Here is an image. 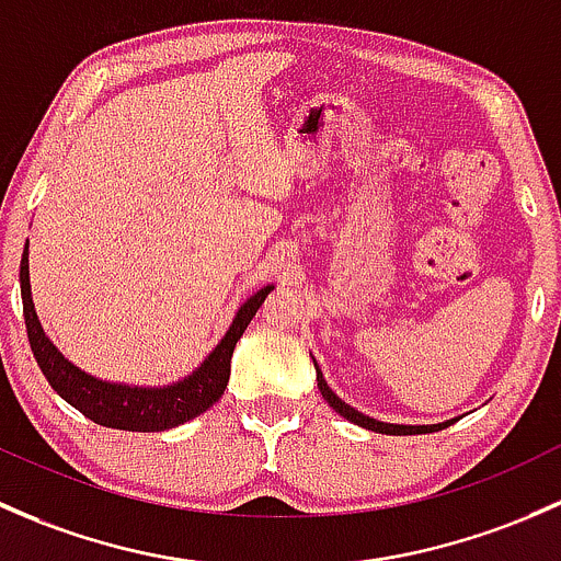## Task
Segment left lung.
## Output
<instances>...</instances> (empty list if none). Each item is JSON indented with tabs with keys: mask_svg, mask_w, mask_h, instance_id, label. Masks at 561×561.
<instances>
[{
	"mask_svg": "<svg viewBox=\"0 0 561 561\" xmlns=\"http://www.w3.org/2000/svg\"><path fill=\"white\" fill-rule=\"evenodd\" d=\"M316 380H319V391L323 400L329 402V408L337 410L343 419L354 421V424L365 426V430H373V432H380V435H426V432H437V430H446V426H451L456 419L451 421H443V424H421V426H410V424H386V421H378V419H369V415L359 413L356 408H351L348 402L340 400L337 394H334L332 389L327 386V380H323V373L319 367H316Z\"/></svg>",
	"mask_w": 561,
	"mask_h": 561,
	"instance_id": "8db88e82",
	"label": "left lung"
}]
</instances>
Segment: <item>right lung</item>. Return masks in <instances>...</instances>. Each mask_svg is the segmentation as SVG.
Returning <instances> with one entry per match:
<instances>
[{"label": "right lung", "instance_id": "obj_1", "mask_svg": "<svg viewBox=\"0 0 561 561\" xmlns=\"http://www.w3.org/2000/svg\"><path fill=\"white\" fill-rule=\"evenodd\" d=\"M275 286H264L253 294L251 299L240 305L232 327L221 337V343L210 351L205 362L194 369L188 378L175 380L170 386H129V383H110L94 375L83 373L72 362L65 359L59 348L48 340V334L39 327L37 313L32 302V286H28V242L21 256V299H23V321H26L28 343H32L34 359L39 369L54 386L56 394L67 400L69 405L78 408L85 419L94 424L110 426V430L126 432H164L178 424L196 419L207 408L221 400L224 389L229 383V369H232L234 345L248 329L256 310L267 299Z\"/></svg>", "mask_w": 561, "mask_h": 561}]
</instances>
